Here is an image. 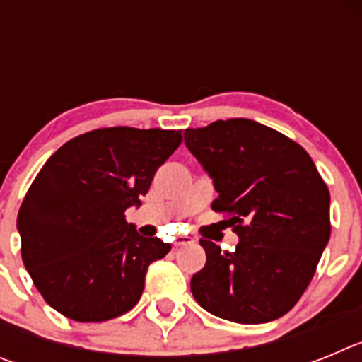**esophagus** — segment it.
Returning a JSON list of instances; mask_svg holds the SVG:
<instances>
[{"label":"esophagus","instance_id":"1","mask_svg":"<svg viewBox=\"0 0 362 362\" xmlns=\"http://www.w3.org/2000/svg\"><path fill=\"white\" fill-rule=\"evenodd\" d=\"M190 243H194V238H190V235H175L174 238V245L175 246H183V245H190Z\"/></svg>","mask_w":362,"mask_h":362}]
</instances>
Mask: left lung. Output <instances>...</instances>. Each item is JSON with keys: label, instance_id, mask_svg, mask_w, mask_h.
<instances>
[{"label": "left lung", "instance_id": "obj_1", "mask_svg": "<svg viewBox=\"0 0 362 362\" xmlns=\"http://www.w3.org/2000/svg\"><path fill=\"white\" fill-rule=\"evenodd\" d=\"M185 145L209 172L216 212L238 233L235 252L201 239L206 264L190 281L194 299L226 321L259 325L293 308L330 239V192L305 148L252 119L185 130Z\"/></svg>", "mask_w": 362, "mask_h": 362}]
</instances>
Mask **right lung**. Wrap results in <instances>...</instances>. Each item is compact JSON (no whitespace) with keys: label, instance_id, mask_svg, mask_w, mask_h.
<instances>
[{"label":"right lung","instance_id":"add662e5","mask_svg":"<svg viewBox=\"0 0 362 362\" xmlns=\"http://www.w3.org/2000/svg\"><path fill=\"white\" fill-rule=\"evenodd\" d=\"M181 145L179 130L98 129L45 163L18 214L21 257L43 299L79 322L137 305L150 263L170 245L143 238L124 210L139 206L153 174Z\"/></svg>","mask_w":362,"mask_h":362}]
</instances>
